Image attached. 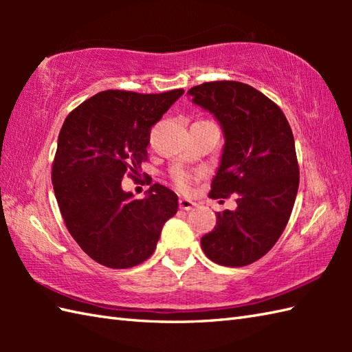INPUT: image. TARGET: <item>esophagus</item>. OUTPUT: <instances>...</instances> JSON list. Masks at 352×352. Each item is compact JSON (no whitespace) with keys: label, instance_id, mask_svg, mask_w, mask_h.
Segmentation results:
<instances>
[{"label":"esophagus","instance_id":"obj_1","mask_svg":"<svg viewBox=\"0 0 352 352\" xmlns=\"http://www.w3.org/2000/svg\"><path fill=\"white\" fill-rule=\"evenodd\" d=\"M197 204L193 203V201H190V199H186V198H182L180 199V208L182 210H186V212H189V210H192L193 207H195Z\"/></svg>","mask_w":352,"mask_h":352}]
</instances>
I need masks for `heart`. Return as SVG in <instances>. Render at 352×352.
I'll list each match as a JSON object with an SVG mask.
<instances>
[{"label":"heart","mask_w":352,"mask_h":352,"mask_svg":"<svg viewBox=\"0 0 352 352\" xmlns=\"http://www.w3.org/2000/svg\"><path fill=\"white\" fill-rule=\"evenodd\" d=\"M177 184L180 189L188 190L189 189V178L183 174H177Z\"/></svg>","instance_id":"obj_1"}]
</instances>
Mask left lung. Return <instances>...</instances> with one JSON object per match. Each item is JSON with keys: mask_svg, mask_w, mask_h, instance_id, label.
Masks as SVG:
<instances>
[{"mask_svg": "<svg viewBox=\"0 0 352 352\" xmlns=\"http://www.w3.org/2000/svg\"><path fill=\"white\" fill-rule=\"evenodd\" d=\"M188 95L226 139L210 198H237L236 210L216 214L201 248L218 265H250L278 241L294 208L300 186L294 134L281 109L250 85L212 81Z\"/></svg>", "mask_w": 352, "mask_h": 352, "instance_id": "8db88e82", "label": "left lung"}]
</instances>
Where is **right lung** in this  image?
I'll list each match as a JSON object with an SVG mask.
<instances>
[{
    "label": "right lung",
    "mask_w": 352,
    "mask_h": 352,
    "mask_svg": "<svg viewBox=\"0 0 352 352\" xmlns=\"http://www.w3.org/2000/svg\"><path fill=\"white\" fill-rule=\"evenodd\" d=\"M183 94L104 91L65 119L52 163L56 199L74 241L102 266L125 269L151 257L178 210L175 192L155 183L134 199L122 178L140 177L151 126Z\"/></svg>",
    "instance_id": "1"
}]
</instances>
